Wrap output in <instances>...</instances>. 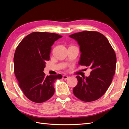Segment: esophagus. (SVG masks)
Instances as JSON below:
<instances>
[{
  "instance_id": "obj_1",
  "label": "esophagus",
  "mask_w": 129,
  "mask_h": 129,
  "mask_svg": "<svg viewBox=\"0 0 129 129\" xmlns=\"http://www.w3.org/2000/svg\"><path fill=\"white\" fill-rule=\"evenodd\" d=\"M68 78H69V76L67 75H63L62 76V79H64V80H67V79H68Z\"/></svg>"
}]
</instances>
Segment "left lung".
Here are the masks:
<instances>
[{
	"label": "left lung",
	"instance_id": "obj_1",
	"mask_svg": "<svg viewBox=\"0 0 129 129\" xmlns=\"http://www.w3.org/2000/svg\"><path fill=\"white\" fill-rule=\"evenodd\" d=\"M80 46L79 64L90 67V75L76 76L78 84L73 89L76 98L85 102L99 99L110 85L115 73L116 56L107 38L97 31H83L69 35Z\"/></svg>",
	"mask_w": 129,
	"mask_h": 129
}]
</instances>
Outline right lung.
<instances>
[{
  "label": "right lung",
  "mask_w": 129,
  "mask_h": 129,
  "mask_svg": "<svg viewBox=\"0 0 129 129\" xmlns=\"http://www.w3.org/2000/svg\"><path fill=\"white\" fill-rule=\"evenodd\" d=\"M61 35L46 32H33L21 41L14 56V70L19 87L25 96L41 103L54 94V84L61 74L45 75L46 61L49 60L51 46Z\"/></svg>",
  "instance_id": "right-lung-1"
}]
</instances>
